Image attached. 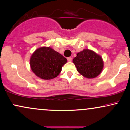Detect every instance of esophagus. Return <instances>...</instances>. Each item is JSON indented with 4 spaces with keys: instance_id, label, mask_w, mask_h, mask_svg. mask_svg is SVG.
Wrapping results in <instances>:
<instances>
[{
    "instance_id": "34e87169",
    "label": "esophagus",
    "mask_w": 130,
    "mask_h": 130,
    "mask_svg": "<svg viewBox=\"0 0 130 130\" xmlns=\"http://www.w3.org/2000/svg\"><path fill=\"white\" fill-rule=\"evenodd\" d=\"M67 60H68V62H71V61H72V58H71V57H69L67 58Z\"/></svg>"
}]
</instances>
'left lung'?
I'll return each instance as SVG.
<instances>
[{"mask_svg":"<svg viewBox=\"0 0 130 130\" xmlns=\"http://www.w3.org/2000/svg\"><path fill=\"white\" fill-rule=\"evenodd\" d=\"M73 62L76 67L77 71L87 78L98 76L104 65L101 57L90 50H84L77 53Z\"/></svg>","mask_w":130,"mask_h":130,"instance_id":"left-lung-1","label":"left lung"}]
</instances>
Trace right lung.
<instances>
[{"mask_svg":"<svg viewBox=\"0 0 130 130\" xmlns=\"http://www.w3.org/2000/svg\"><path fill=\"white\" fill-rule=\"evenodd\" d=\"M67 62L66 58L51 47H41L32 54L30 65L37 76L49 80L59 75Z\"/></svg>","mask_w":130,"mask_h":130,"instance_id":"1","label":"right lung"}]
</instances>
